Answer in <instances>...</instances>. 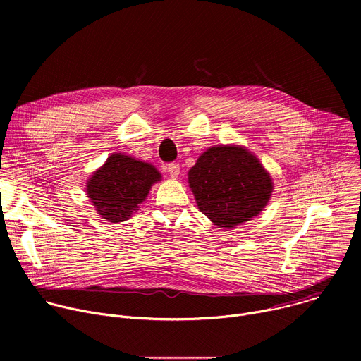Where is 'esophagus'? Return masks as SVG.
<instances>
[{"label": "esophagus", "instance_id": "obj_1", "mask_svg": "<svg viewBox=\"0 0 361 361\" xmlns=\"http://www.w3.org/2000/svg\"><path fill=\"white\" fill-rule=\"evenodd\" d=\"M167 171H169V174L171 176V178H178V176H180V166L178 164H176V163H173V164H169V167H167Z\"/></svg>", "mask_w": 361, "mask_h": 361}]
</instances>
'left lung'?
<instances>
[{
	"label": "left lung",
	"mask_w": 361,
	"mask_h": 361,
	"mask_svg": "<svg viewBox=\"0 0 361 361\" xmlns=\"http://www.w3.org/2000/svg\"><path fill=\"white\" fill-rule=\"evenodd\" d=\"M198 210L219 228L233 230L259 216L271 198L273 178L244 145L205 149L188 171Z\"/></svg>",
	"instance_id": "obj_1"
}]
</instances>
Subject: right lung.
Masks as SVG:
<instances>
[{"instance_id": "add662e5", "label": "right lung", "mask_w": 361, "mask_h": 361, "mask_svg": "<svg viewBox=\"0 0 361 361\" xmlns=\"http://www.w3.org/2000/svg\"><path fill=\"white\" fill-rule=\"evenodd\" d=\"M160 171L149 163L124 152H113L87 180V197L97 213L110 223L133 217L145 201L151 187L161 181Z\"/></svg>"}]
</instances>
